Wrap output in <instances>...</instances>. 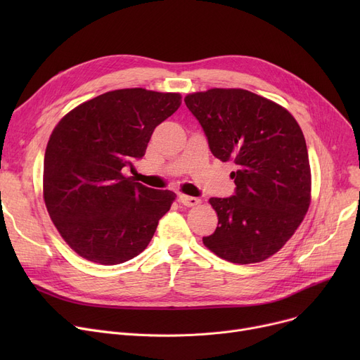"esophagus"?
Returning a JSON list of instances; mask_svg holds the SVG:
<instances>
[{
  "mask_svg": "<svg viewBox=\"0 0 360 360\" xmlns=\"http://www.w3.org/2000/svg\"><path fill=\"white\" fill-rule=\"evenodd\" d=\"M179 202H181L182 205H185V207H195V205H198V204L201 202V200H200V198H195V197H190V195L181 194V195H179Z\"/></svg>",
  "mask_w": 360,
  "mask_h": 360,
  "instance_id": "34e87169",
  "label": "esophagus"
}]
</instances>
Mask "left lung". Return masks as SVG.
I'll return each mask as SVG.
<instances>
[{
	"instance_id": "obj_1",
	"label": "left lung",
	"mask_w": 360,
	"mask_h": 360,
	"mask_svg": "<svg viewBox=\"0 0 360 360\" xmlns=\"http://www.w3.org/2000/svg\"><path fill=\"white\" fill-rule=\"evenodd\" d=\"M214 158L232 160L235 194L210 198L219 223L202 242L235 264L267 259L304 220L311 201V167L304 132L283 106L243 89L188 94Z\"/></svg>"
}]
</instances>
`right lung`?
Instances as JSON below:
<instances>
[{
    "mask_svg": "<svg viewBox=\"0 0 360 360\" xmlns=\"http://www.w3.org/2000/svg\"><path fill=\"white\" fill-rule=\"evenodd\" d=\"M179 93L121 89L87 101L58 122L44 160V198L60 235L80 257L113 266L146 250L175 194L124 169L141 159Z\"/></svg>",
    "mask_w": 360,
    "mask_h": 360,
    "instance_id": "1",
    "label": "right lung"
}]
</instances>
